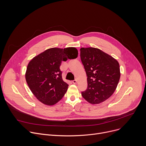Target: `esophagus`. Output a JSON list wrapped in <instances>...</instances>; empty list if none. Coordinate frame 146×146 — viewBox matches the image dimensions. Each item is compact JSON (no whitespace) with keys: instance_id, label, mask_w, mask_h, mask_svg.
I'll return each instance as SVG.
<instances>
[{"instance_id":"34e87169","label":"esophagus","mask_w":146,"mask_h":146,"mask_svg":"<svg viewBox=\"0 0 146 146\" xmlns=\"http://www.w3.org/2000/svg\"><path fill=\"white\" fill-rule=\"evenodd\" d=\"M72 82H73V83L74 84H76L77 83V80H73Z\"/></svg>"}]
</instances>
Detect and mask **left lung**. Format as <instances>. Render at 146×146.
Segmentation results:
<instances>
[{
	"instance_id": "8db88e82",
	"label": "left lung",
	"mask_w": 146,
	"mask_h": 146,
	"mask_svg": "<svg viewBox=\"0 0 146 146\" xmlns=\"http://www.w3.org/2000/svg\"><path fill=\"white\" fill-rule=\"evenodd\" d=\"M80 58L87 76L88 87L81 95L91 104H99L115 91L120 78L118 62L111 55L94 47H81Z\"/></svg>"
}]
</instances>
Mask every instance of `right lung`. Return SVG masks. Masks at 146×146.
Masks as SVG:
<instances>
[{"mask_svg":"<svg viewBox=\"0 0 146 146\" xmlns=\"http://www.w3.org/2000/svg\"><path fill=\"white\" fill-rule=\"evenodd\" d=\"M78 56L75 47L51 48L33 57L27 66L25 79L32 94L42 103L52 106L66 92L69 85L62 77V61Z\"/></svg>","mask_w":146,"mask_h":146,"instance_id":"obj_1","label":"right lung"}]
</instances>
